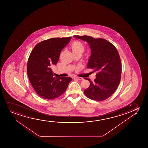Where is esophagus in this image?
<instances>
[{"label": "esophagus", "mask_w": 148, "mask_h": 148, "mask_svg": "<svg viewBox=\"0 0 148 148\" xmlns=\"http://www.w3.org/2000/svg\"><path fill=\"white\" fill-rule=\"evenodd\" d=\"M75 78L77 79V80H83V78H82V77H75Z\"/></svg>", "instance_id": "obj_1"}]
</instances>
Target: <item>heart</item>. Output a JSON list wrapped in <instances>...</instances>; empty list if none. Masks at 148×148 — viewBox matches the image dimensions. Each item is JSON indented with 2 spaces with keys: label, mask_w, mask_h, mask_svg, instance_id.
Segmentation results:
<instances>
[{
  "label": "heart",
  "mask_w": 148,
  "mask_h": 148,
  "mask_svg": "<svg viewBox=\"0 0 148 148\" xmlns=\"http://www.w3.org/2000/svg\"><path fill=\"white\" fill-rule=\"evenodd\" d=\"M71 49L73 52L81 51H83L84 47L83 44L80 41H74L71 45Z\"/></svg>",
  "instance_id": "b5f03b06"
}]
</instances>
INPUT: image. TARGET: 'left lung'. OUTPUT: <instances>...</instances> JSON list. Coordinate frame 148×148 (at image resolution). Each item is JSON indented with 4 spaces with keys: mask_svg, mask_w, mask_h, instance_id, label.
<instances>
[{
    "mask_svg": "<svg viewBox=\"0 0 148 148\" xmlns=\"http://www.w3.org/2000/svg\"><path fill=\"white\" fill-rule=\"evenodd\" d=\"M74 37L88 43L91 55L87 68L97 72L94 81L84 79L89 81L90 85L84 93L87 97L96 101L107 99L116 91L121 80V62L117 49L104 39H95L87 35Z\"/></svg>",
    "mask_w": 148,
    "mask_h": 148,
    "instance_id": "1",
    "label": "left lung"
}]
</instances>
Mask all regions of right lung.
<instances>
[{
    "mask_svg": "<svg viewBox=\"0 0 148 148\" xmlns=\"http://www.w3.org/2000/svg\"><path fill=\"white\" fill-rule=\"evenodd\" d=\"M71 38H53L41 41L35 46L29 56L27 75L33 88L43 99L59 97L72 80L69 77H55L51 69L57 64L61 51Z\"/></svg>",
    "mask_w": 148,
    "mask_h": 148,
    "instance_id": "1",
    "label": "right lung"
}]
</instances>
